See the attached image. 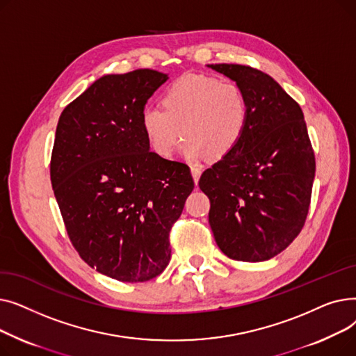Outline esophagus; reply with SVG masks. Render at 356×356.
I'll list each match as a JSON object with an SVG mask.
<instances>
[{"instance_id":"1","label":"esophagus","mask_w":356,"mask_h":356,"mask_svg":"<svg viewBox=\"0 0 356 356\" xmlns=\"http://www.w3.org/2000/svg\"><path fill=\"white\" fill-rule=\"evenodd\" d=\"M191 172H192V176H193V180H195V183L197 184V181H199V177H200V175H202V165H199V164H195V165H192V167H191Z\"/></svg>"}]
</instances>
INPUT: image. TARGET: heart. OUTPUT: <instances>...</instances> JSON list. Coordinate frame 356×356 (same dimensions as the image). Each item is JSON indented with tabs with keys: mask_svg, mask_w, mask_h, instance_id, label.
Instances as JSON below:
<instances>
[{
	"mask_svg": "<svg viewBox=\"0 0 356 356\" xmlns=\"http://www.w3.org/2000/svg\"><path fill=\"white\" fill-rule=\"evenodd\" d=\"M163 106L141 112L144 134L161 157H170L180 138V154L188 160L228 156L244 136L248 102L238 85L211 76L189 74L167 88Z\"/></svg>",
	"mask_w": 356,
	"mask_h": 356,
	"instance_id": "b5f03b06",
	"label": "heart"
}]
</instances>
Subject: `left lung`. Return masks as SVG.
<instances>
[{
	"mask_svg": "<svg viewBox=\"0 0 356 356\" xmlns=\"http://www.w3.org/2000/svg\"><path fill=\"white\" fill-rule=\"evenodd\" d=\"M208 67L234 81L248 102L244 136L199 180L211 200L209 225L227 257L267 261L300 234L309 212L316 163L303 111L264 72Z\"/></svg>",
	"mask_w": 356,
	"mask_h": 356,
	"instance_id": "8db88e82",
	"label": "left lung"
}]
</instances>
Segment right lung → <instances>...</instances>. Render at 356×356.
<instances>
[{
  "label": "right lung",
  "instance_id": "add662e5",
  "mask_svg": "<svg viewBox=\"0 0 356 356\" xmlns=\"http://www.w3.org/2000/svg\"><path fill=\"white\" fill-rule=\"evenodd\" d=\"M168 74H105L62 112L50 179L85 263L124 283L148 282L172 257L168 232L195 183L191 168L149 152L141 112Z\"/></svg>",
  "mask_w": 356,
  "mask_h": 356
}]
</instances>
